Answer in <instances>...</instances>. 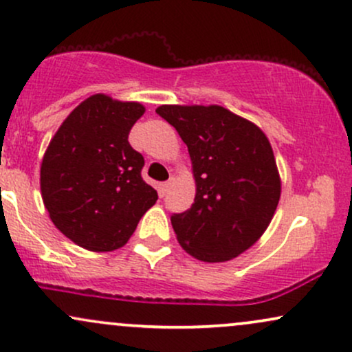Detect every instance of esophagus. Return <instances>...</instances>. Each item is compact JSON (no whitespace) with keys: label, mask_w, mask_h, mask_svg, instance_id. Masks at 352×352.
I'll return each mask as SVG.
<instances>
[{"label":"esophagus","mask_w":352,"mask_h":352,"mask_svg":"<svg viewBox=\"0 0 352 352\" xmlns=\"http://www.w3.org/2000/svg\"><path fill=\"white\" fill-rule=\"evenodd\" d=\"M172 185H173V179H168L167 182H164L162 184V190L164 192H168V190L172 188Z\"/></svg>","instance_id":"obj_1"}]
</instances>
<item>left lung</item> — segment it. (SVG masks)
<instances>
[{
    "mask_svg": "<svg viewBox=\"0 0 352 352\" xmlns=\"http://www.w3.org/2000/svg\"><path fill=\"white\" fill-rule=\"evenodd\" d=\"M188 147L195 201L173 213L188 254L221 263L253 246L268 228L281 195L272 144L258 125L221 106H160Z\"/></svg>",
    "mask_w": 352,
    "mask_h": 352,
    "instance_id": "obj_1",
    "label": "left lung"
}]
</instances>
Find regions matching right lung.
I'll use <instances>...</instances> for the list:
<instances>
[{
    "instance_id": "obj_1",
    "label": "right lung",
    "mask_w": 352,
    "mask_h": 352,
    "mask_svg": "<svg viewBox=\"0 0 352 352\" xmlns=\"http://www.w3.org/2000/svg\"><path fill=\"white\" fill-rule=\"evenodd\" d=\"M145 107L94 94L66 117L44 152L41 195L56 228L89 252H114L157 201L129 132Z\"/></svg>"
}]
</instances>
